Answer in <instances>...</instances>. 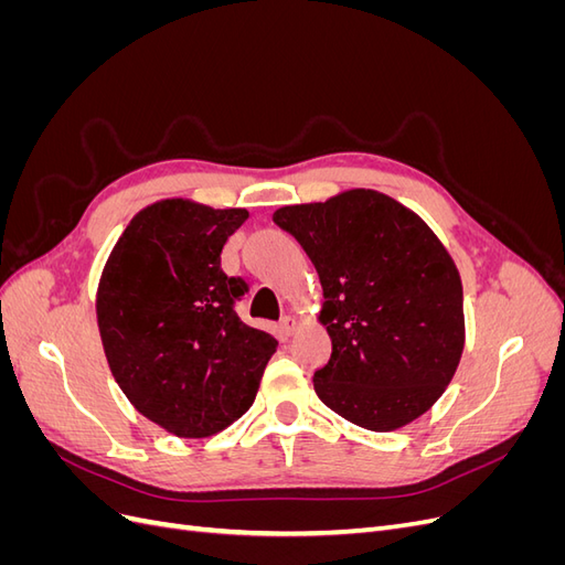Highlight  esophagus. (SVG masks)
<instances>
[{
  "mask_svg": "<svg viewBox=\"0 0 565 565\" xmlns=\"http://www.w3.org/2000/svg\"><path fill=\"white\" fill-rule=\"evenodd\" d=\"M280 328H282L285 334H292V332L297 330V318H295V316H285V318L280 320Z\"/></svg>",
  "mask_w": 565,
  "mask_h": 565,
  "instance_id": "esophagus-1",
  "label": "esophagus"
}]
</instances>
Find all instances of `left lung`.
<instances>
[{
    "label": "left lung",
    "mask_w": 565,
    "mask_h": 565,
    "mask_svg": "<svg viewBox=\"0 0 565 565\" xmlns=\"http://www.w3.org/2000/svg\"><path fill=\"white\" fill-rule=\"evenodd\" d=\"M313 262L332 355L318 398L370 431L424 415L465 351L459 270L436 233L393 198L353 188L273 214Z\"/></svg>",
    "instance_id": "obj_1"
}]
</instances>
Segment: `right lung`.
Returning a JSON list of instances; mask_svg holds the SVG:
<instances>
[{
	"mask_svg": "<svg viewBox=\"0 0 565 565\" xmlns=\"http://www.w3.org/2000/svg\"><path fill=\"white\" fill-rule=\"evenodd\" d=\"M247 216L183 198L152 202L100 273L96 318L113 377L143 417L179 438H207L241 419L278 349L237 318L247 285L221 270V249Z\"/></svg>",
	"mask_w": 565,
	"mask_h": 565,
	"instance_id": "add662e5",
	"label": "right lung"
}]
</instances>
